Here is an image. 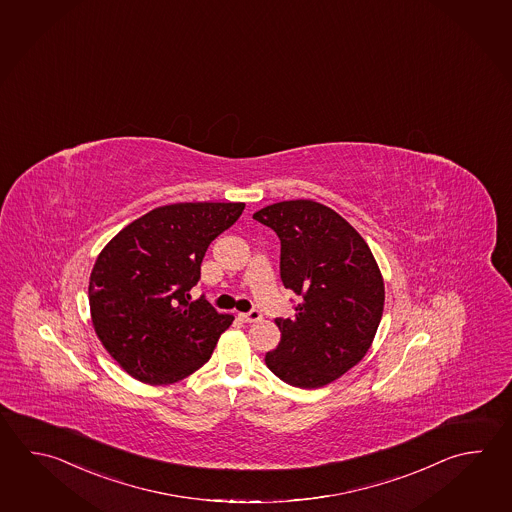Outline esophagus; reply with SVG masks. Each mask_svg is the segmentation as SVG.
Wrapping results in <instances>:
<instances>
[{"mask_svg": "<svg viewBox=\"0 0 512 512\" xmlns=\"http://www.w3.org/2000/svg\"><path fill=\"white\" fill-rule=\"evenodd\" d=\"M239 317L240 321H244V323H257V321H261L262 313L259 310H251L248 313H240Z\"/></svg>", "mask_w": 512, "mask_h": 512, "instance_id": "obj_1", "label": "esophagus"}]
</instances>
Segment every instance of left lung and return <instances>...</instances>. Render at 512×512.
Returning <instances> with one entry per match:
<instances>
[{
    "mask_svg": "<svg viewBox=\"0 0 512 512\" xmlns=\"http://www.w3.org/2000/svg\"><path fill=\"white\" fill-rule=\"evenodd\" d=\"M253 219L277 233L282 284L299 295L292 319H275L281 343L264 361L288 385H328L374 341L385 304L376 259L339 213L313 200L277 202Z\"/></svg>",
    "mask_w": 512,
    "mask_h": 512,
    "instance_id": "8db88e82",
    "label": "left lung"
}]
</instances>
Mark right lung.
<instances>
[{
	"mask_svg": "<svg viewBox=\"0 0 512 512\" xmlns=\"http://www.w3.org/2000/svg\"><path fill=\"white\" fill-rule=\"evenodd\" d=\"M242 202H180L153 209L105 246L89 279L94 332L129 376L169 385L208 363L233 315L189 303L209 244Z\"/></svg>",
	"mask_w": 512,
	"mask_h": 512,
	"instance_id": "1",
	"label": "right lung"
}]
</instances>
